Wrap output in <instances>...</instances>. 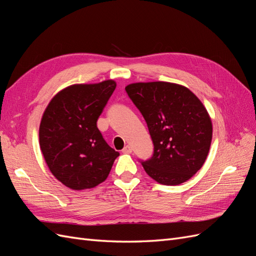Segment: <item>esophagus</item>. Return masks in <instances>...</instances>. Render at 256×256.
Segmentation results:
<instances>
[{
    "instance_id": "1",
    "label": "esophagus",
    "mask_w": 256,
    "mask_h": 256,
    "mask_svg": "<svg viewBox=\"0 0 256 256\" xmlns=\"http://www.w3.org/2000/svg\"><path fill=\"white\" fill-rule=\"evenodd\" d=\"M131 152H132V147H131L130 145H126L125 147H124V150H122L124 154H131Z\"/></svg>"
}]
</instances>
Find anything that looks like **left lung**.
<instances>
[{
    "label": "left lung",
    "mask_w": 256,
    "mask_h": 256,
    "mask_svg": "<svg viewBox=\"0 0 256 256\" xmlns=\"http://www.w3.org/2000/svg\"><path fill=\"white\" fill-rule=\"evenodd\" d=\"M147 124L152 157L143 161L147 175L159 184H180L203 166L212 138L206 108L184 85L138 82L125 88Z\"/></svg>",
    "instance_id": "8db88e82"
}]
</instances>
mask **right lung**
<instances>
[{"instance_id": "right-lung-1", "label": "right lung", "mask_w": 256, "mask_h": 256, "mask_svg": "<svg viewBox=\"0 0 256 256\" xmlns=\"http://www.w3.org/2000/svg\"><path fill=\"white\" fill-rule=\"evenodd\" d=\"M115 88L114 80L69 85L51 99L42 114L40 145L44 161L53 176L72 190L104 182L120 156L97 128Z\"/></svg>"}]
</instances>
